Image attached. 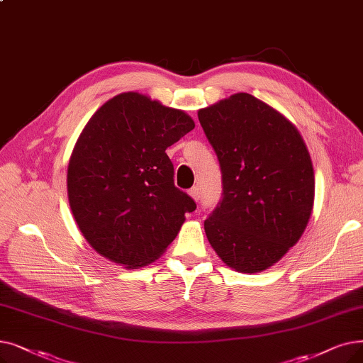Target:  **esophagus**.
I'll return each mask as SVG.
<instances>
[{"mask_svg": "<svg viewBox=\"0 0 363 363\" xmlns=\"http://www.w3.org/2000/svg\"><path fill=\"white\" fill-rule=\"evenodd\" d=\"M188 194H190L193 197L194 201H199L200 200V188L199 186H193L190 191H188Z\"/></svg>", "mask_w": 363, "mask_h": 363, "instance_id": "34e87169", "label": "esophagus"}]
</instances>
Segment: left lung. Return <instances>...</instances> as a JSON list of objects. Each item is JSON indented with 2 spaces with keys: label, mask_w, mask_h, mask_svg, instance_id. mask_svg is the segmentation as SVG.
Returning a JSON list of instances; mask_svg holds the SVG:
<instances>
[{
  "label": "left lung",
  "mask_w": 363,
  "mask_h": 363,
  "mask_svg": "<svg viewBox=\"0 0 363 363\" xmlns=\"http://www.w3.org/2000/svg\"><path fill=\"white\" fill-rule=\"evenodd\" d=\"M223 172V200L204 220L218 257L239 273L274 265L313 211L314 170L295 125L249 93L199 109Z\"/></svg>",
  "instance_id": "obj_1"
}]
</instances>
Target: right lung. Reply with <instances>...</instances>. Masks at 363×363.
<instances>
[{"instance_id":"obj_1","label":"right lung","mask_w":363,"mask_h":363,"mask_svg":"<svg viewBox=\"0 0 363 363\" xmlns=\"http://www.w3.org/2000/svg\"><path fill=\"white\" fill-rule=\"evenodd\" d=\"M194 121L138 91L106 101L72 150L68 200L89 245L124 269L159 259L177 238L194 200L173 182L167 147Z\"/></svg>"}]
</instances>
